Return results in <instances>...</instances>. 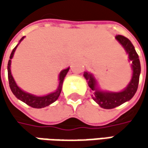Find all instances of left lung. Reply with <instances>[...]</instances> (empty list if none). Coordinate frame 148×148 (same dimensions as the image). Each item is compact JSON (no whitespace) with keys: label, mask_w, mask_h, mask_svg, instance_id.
Instances as JSON below:
<instances>
[{"label":"left lung","mask_w":148,"mask_h":148,"mask_svg":"<svg viewBox=\"0 0 148 148\" xmlns=\"http://www.w3.org/2000/svg\"><path fill=\"white\" fill-rule=\"evenodd\" d=\"M119 43L122 45L126 50L127 53L129 56V60L132 62V67H133V77L131 82H129L128 86L125 90L121 92H103L99 91L95 88V79L94 77L88 72H84V77L88 82L90 88L92 90H95V93L91 96L95 101L98 105L104 108V109H114L117 106L123 104L124 102L131 99L136 93L138 82H139V76L141 72V66L140 61L138 58V55L134 49L133 43L130 40L123 35H116L115 37Z\"/></svg>","instance_id":"1"}]
</instances>
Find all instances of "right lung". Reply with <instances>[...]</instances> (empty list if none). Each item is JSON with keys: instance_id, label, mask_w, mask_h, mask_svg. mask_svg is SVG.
I'll list each match as a JSON object with an SVG mask.
<instances>
[{"instance_id": "obj_1", "label": "right lung", "mask_w": 148, "mask_h": 148, "mask_svg": "<svg viewBox=\"0 0 148 148\" xmlns=\"http://www.w3.org/2000/svg\"><path fill=\"white\" fill-rule=\"evenodd\" d=\"M23 38H24V37L20 39V41L23 40ZM16 48H17V46L12 50L11 54H10V60H9L8 62V66H7L9 85H10V90H11L12 93L15 95L16 98H18L21 101L25 102V104L29 105V106H31L33 108L41 109V108H43V107H46L48 105H51L52 103H53L54 101H56L57 99H58V97H59L60 93L62 91V82H63L64 77H66V73L69 71V67L65 69V70H62V71L60 72L59 86H58V88L57 89V90L55 92H53V93L47 95L45 96H36V95H34L26 93V92L23 91L21 89H20L17 86L16 83L14 82V78H13L12 75H11V71H10V62H11L10 59L13 58V55H14V51H15V49H16Z\"/></svg>"}]
</instances>
